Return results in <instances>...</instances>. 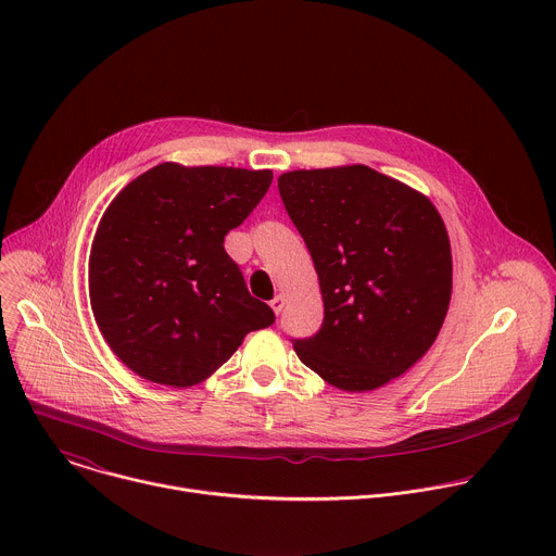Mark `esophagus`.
<instances>
[{
  "instance_id": "34e87169",
  "label": "esophagus",
  "mask_w": 556,
  "mask_h": 556,
  "mask_svg": "<svg viewBox=\"0 0 556 556\" xmlns=\"http://www.w3.org/2000/svg\"><path fill=\"white\" fill-rule=\"evenodd\" d=\"M270 307L275 309V314H281V309H283V296H281V294H275V296L270 299Z\"/></svg>"
}]
</instances>
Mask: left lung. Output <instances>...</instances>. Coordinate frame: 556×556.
I'll use <instances>...</instances> for the list:
<instances>
[{
    "mask_svg": "<svg viewBox=\"0 0 556 556\" xmlns=\"http://www.w3.org/2000/svg\"><path fill=\"white\" fill-rule=\"evenodd\" d=\"M277 185L326 309L319 332L292 339L301 363L343 391L405 374L451 301V244L435 206L365 165L288 172Z\"/></svg>",
    "mask_w": 556,
    "mask_h": 556,
    "instance_id": "obj_1",
    "label": "left lung"
}]
</instances>
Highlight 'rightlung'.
<instances>
[{
    "label": "right lung",
    "instance_id": "right-lung-1",
    "mask_svg": "<svg viewBox=\"0 0 556 556\" xmlns=\"http://www.w3.org/2000/svg\"><path fill=\"white\" fill-rule=\"evenodd\" d=\"M273 172L163 163L108 206L90 253V301L112 352L169 387L208 378L244 337L275 324L224 251Z\"/></svg>",
    "mask_w": 556,
    "mask_h": 556
}]
</instances>
